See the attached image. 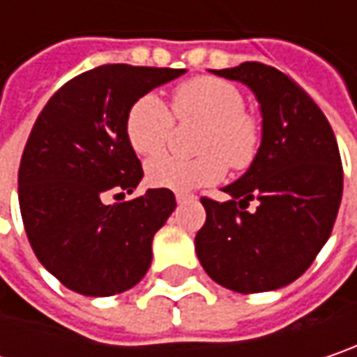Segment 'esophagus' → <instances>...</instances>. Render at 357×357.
<instances>
[{"mask_svg":"<svg viewBox=\"0 0 357 357\" xmlns=\"http://www.w3.org/2000/svg\"><path fill=\"white\" fill-rule=\"evenodd\" d=\"M192 195H187V192H176V203L178 205H183V203H187V201H191Z\"/></svg>","mask_w":357,"mask_h":357,"instance_id":"34e87169","label":"esophagus"}]
</instances>
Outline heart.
<instances>
[{"label":"heart","instance_id":"1","mask_svg":"<svg viewBox=\"0 0 357 357\" xmlns=\"http://www.w3.org/2000/svg\"><path fill=\"white\" fill-rule=\"evenodd\" d=\"M243 95L234 83L217 77H195L174 91L172 109L178 119L203 121L195 158L158 156L146 165L150 185L170 191H192L215 185L225 168L243 170L258 156L262 128L243 112ZM172 130V114L154 93L140 97L126 119V136L140 156L158 154ZM228 165H225V162Z\"/></svg>","mask_w":357,"mask_h":357}]
</instances>
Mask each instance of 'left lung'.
Masks as SVG:
<instances>
[{
	"label": "left lung",
	"instance_id": "left-lung-1",
	"mask_svg": "<svg viewBox=\"0 0 357 357\" xmlns=\"http://www.w3.org/2000/svg\"><path fill=\"white\" fill-rule=\"evenodd\" d=\"M213 73L256 95L262 144L245 174L223 187L229 201L201 199L207 219L195 250L217 284L276 291L311 266L331 236L344 192L340 148L317 103L278 68L242 63Z\"/></svg>",
	"mask_w": 357,
	"mask_h": 357
}]
</instances>
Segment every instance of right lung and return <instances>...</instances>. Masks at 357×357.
<instances>
[{
	"instance_id": "add662e5",
	"label": "right lung",
	"mask_w": 357,
	"mask_h": 357,
	"mask_svg": "<svg viewBox=\"0 0 357 357\" xmlns=\"http://www.w3.org/2000/svg\"><path fill=\"white\" fill-rule=\"evenodd\" d=\"M185 68L103 64L56 91L30 132L17 199L40 264L66 289L112 296L138 284L154 234L176 207L168 189L121 201L144 170L126 136L132 105ZM114 192L115 204L105 197Z\"/></svg>"
}]
</instances>
